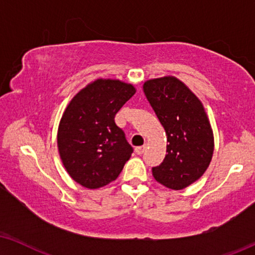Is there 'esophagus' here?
I'll use <instances>...</instances> for the list:
<instances>
[{"instance_id": "1", "label": "esophagus", "mask_w": 255, "mask_h": 255, "mask_svg": "<svg viewBox=\"0 0 255 255\" xmlns=\"http://www.w3.org/2000/svg\"><path fill=\"white\" fill-rule=\"evenodd\" d=\"M145 148H146L145 145H144V146H138V147H135L134 151H135V153H137L138 155H141L142 153L145 152Z\"/></svg>"}]
</instances>
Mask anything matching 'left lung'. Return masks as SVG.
Masks as SVG:
<instances>
[{
	"label": "left lung",
	"instance_id": "8db88e82",
	"mask_svg": "<svg viewBox=\"0 0 255 255\" xmlns=\"http://www.w3.org/2000/svg\"><path fill=\"white\" fill-rule=\"evenodd\" d=\"M167 134V154L153 167L154 179L181 190L203 175L214 154V133L203 104L174 76L148 80L142 86Z\"/></svg>",
	"mask_w": 255,
	"mask_h": 255
}]
</instances>
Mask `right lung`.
Masks as SVG:
<instances>
[{
	"instance_id": "1",
	"label": "right lung",
	"mask_w": 255,
	"mask_h": 255,
	"mask_svg": "<svg viewBox=\"0 0 255 255\" xmlns=\"http://www.w3.org/2000/svg\"><path fill=\"white\" fill-rule=\"evenodd\" d=\"M135 88L120 80L99 79L73 97L58 128V148L66 170L88 189L120 175L133 152L115 116Z\"/></svg>"
}]
</instances>
